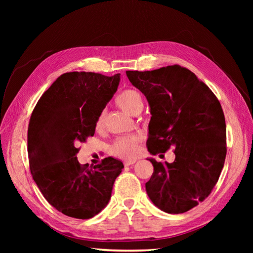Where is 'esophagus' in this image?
<instances>
[{"instance_id":"obj_1","label":"esophagus","mask_w":253,"mask_h":253,"mask_svg":"<svg viewBox=\"0 0 253 253\" xmlns=\"http://www.w3.org/2000/svg\"><path fill=\"white\" fill-rule=\"evenodd\" d=\"M136 162H137V159H127V160H125V166L127 167V166L134 165Z\"/></svg>"}]
</instances>
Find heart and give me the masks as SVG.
Segmentation results:
<instances>
[{
    "label": "heart",
    "instance_id": "1",
    "mask_svg": "<svg viewBox=\"0 0 253 253\" xmlns=\"http://www.w3.org/2000/svg\"><path fill=\"white\" fill-rule=\"evenodd\" d=\"M116 104L119 109L124 112L135 115L136 111L138 110L141 103L140 95L134 89H126L120 93L116 98ZM104 122V114H101L98 117L96 122V127L101 128L103 126ZM138 143L139 138L136 136H125L118 138L114 142L112 151L115 155L124 158H131L136 155L137 151H138Z\"/></svg>",
    "mask_w": 253,
    "mask_h": 253
}]
</instances>
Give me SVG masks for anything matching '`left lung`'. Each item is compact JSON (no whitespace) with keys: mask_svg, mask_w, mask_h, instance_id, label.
Here are the masks:
<instances>
[{"mask_svg":"<svg viewBox=\"0 0 253 253\" xmlns=\"http://www.w3.org/2000/svg\"><path fill=\"white\" fill-rule=\"evenodd\" d=\"M147 98L152 115L147 141L150 154L174 148L173 163H157L145 183L157 208L179 214L208 197L226 158V122L211 89L187 68L170 65L151 72L126 71Z\"/></svg>","mask_w":253,"mask_h":253,"instance_id":"obj_1","label":"left lung"}]
</instances>
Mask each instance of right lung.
Returning a JSON list of instances; mask_svg holds the SVG:
<instances>
[{
	"label": "right lung",
	"instance_id": "1",
	"mask_svg": "<svg viewBox=\"0 0 253 253\" xmlns=\"http://www.w3.org/2000/svg\"><path fill=\"white\" fill-rule=\"evenodd\" d=\"M119 82L120 74L65 73L42 95L30 117V172L45 200L67 216L87 219L104 209L125 167L113 157L90 168L77 160L78 144L95 134L97 119Z\"/></svg>",
	"mask_w": 253,
	"mask_h": 253
}]
</instances>
